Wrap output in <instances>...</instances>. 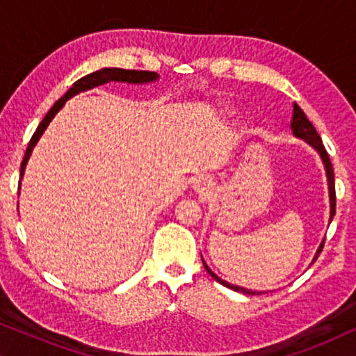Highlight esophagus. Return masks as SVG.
Returning <instances> with one entry per match:
<instances>
[{
    "instance_id": "esophagus-1",
    "label": "esophagus",
    "mask_w": 356,
    "mask_h": 356,
    "mask_svg": "<svg viewBox=\"0 0 356 356\" xmlns=\"http://www.w3.org/2000/svg\"><path fill=\"white\" fill-rule=\"evenodd\" d=\"M199 189H201V191H202V193H204V191H206V193H207V191H209V186H207V184H206V183H201V188H199Z\"/></svg>"
}]
</instances>
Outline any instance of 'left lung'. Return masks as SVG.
I'll return each mask as SVG.
<instances>
[{"instance_id":"left-lung-1","label":"left lung","mask_w":356,"mask_h":356,"mask_svg":"<svg viewBox=\"0 0 356 356\" xmlns=\"http://www.w3.org/2000/svg\"><path fill=\"white\" fill-rule=\"evenodd\" d=\"M291 131H293L295 138L303 139L305 143H308L311 147H313L316 152L321 155V160H323L324 168H325V175H327L329 199H330V218H329V222H332V217L335 216V181H334L332 163H330L329 154L325 152V149H324V145H323V140H321L318 131L314 129L313 123H311V121L306 118L305 111L301 110L296 104H293V118H291ZM323 248H324V241L321 243V246L318 248V252H316V256L313 257V262L318 259L319 254H321V251H323ZM202 262H204V267H206V270L213 277V280L218 282V284H222L223 286H227V289H232V290H235V291H241V293H245V295H256V291L243 289V286H238V285H232V284H228V282L222 280L220 277H217L211 269H209L207 264H206V261L202 259ZM313 262H311V264H313ZM259 293H261V291H259ZM259 293H257V295H259Z\"/></svg>"}]
</instances>
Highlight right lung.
Masks as SVG:
<instances>
[{
	"mask_svg": "<svg viewBox=\"0 0 356 356\" xmlns=\"http://www.w3.org/2000/svg\"><path fill=\"white\" fill-rule=\"evenodd\" d=\"M157 79H159V74L152 71H134V70H121V67H104V70L95 71V72H92V74H87L84 77H81L79 81H76L74 84H72V87H70V90H67L60 100L55 102V105L51 106L50 111L45 115V118L42 120V123L38 124V128L35 129V133H33L32 139L29 140L26 155H24V160L21 163V179L24 177V170H26V165L29 162V159H31L33 147H35L38 139L42 138V134L45 133L47 126L50 124V121L55 118V115L63 108V105L66 104V100H70L71 97L79 94V92L94 89V87L106 84V82H110V81L128 82V84H147V82H155ZM19 188H21V184H19Z\"/></svg>",
	"mask_w": 356,
	"mask_h": 356,
	"instance_id": "obj_1",
	"label": "right lung"
}]
</instances>
